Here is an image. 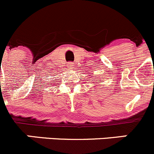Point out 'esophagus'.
I'll return each mask as SVG.
<instances>
[{
    "label": "esophagus",
    "instance_id": "esophagus-1",
    "mask_svg": "<svg viewBox=\"0 0 154 154\" xmlns=\"http://www.w3.org/2000/svg\"><path fill=\"white\" fill-rule=\"evenodd\" d=\"M73 66H74V64H73L72 63L69 62V63H67V67H68L69 69H72Z\"/></svg>",
    "mask_w": 154,
    "mask_h": 154
}]
</instances>
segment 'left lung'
Wrapping results in <instances>:
<instances>
[{
	"instance_id": "left-lung-1",
	"label": "left lung",
	"mask_w": 154,
	"mask_h": 154,
	"mask_svg": "<svg viewBox=\"0 0 154 154\" xmlns=\"http://www.w3.org/2000/svg\"><path fill=\"white\" fill-rule=\"evenodd\" d=\"M98 82H100V81H98Z\"/></svg>"
}]
</instances>
